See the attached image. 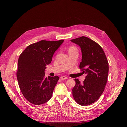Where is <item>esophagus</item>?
<instances>
[{
    "mask_svg": "<svg viewBox=\"0 0 127 127\" xmlns=\"http://www.w3.org/2000/svg\"><path fill=\"white\" fill-rule=\"evenodd\" d=\"M60 79L62 80H66L68 79V78H67V77H65V76H62V77H60Z\"/></svg>",
    "mask_w": 127,
    "mask_h": 127,
    "instance_id": "obj_1",
    "label": "esophagus"
}]
</instances>
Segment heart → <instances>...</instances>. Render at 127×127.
<instances>
[{
    "instance_id": "heart-1",
    "label": "heart",
    "mask_w": 127,
    "mask_h": 127,
    "mask_svg": "<svg viewBox=\"0 0 127 127\" xmlns=\"http://www.w3.org/2000/svg\"><path fill=\"white\" fill-rule=\"evenodd\" d=\"M76 49V48H75V47H74V46H70V47H69V50H72V49Z\"/></svg>"
}]
</instances>
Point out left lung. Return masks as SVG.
Listing matches in <instances>:
<instances>
[{
    "label": "left lung",
    "mask_w": 127,
    "mask_h": 127,
    "mask_svg": "<svg viewBox=\"0 0 127 127\" xmlns=\"http://www.w3.org/2000/svg\"><path fill=\"white\" fill-rule=\"evenodd\" d=\"M80 46L82 53L80 69L87 74L83 83L75 79L73 88L74 99L81 106L92 104L104 91L109 71V64L103 48L95 41L82 36L71 40Z\"/></svg>",
    "instance_id": "obj_1"
}]
</instances>
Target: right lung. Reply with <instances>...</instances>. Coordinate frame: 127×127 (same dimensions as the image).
<instances>
[{"instance_id":"right-lung-1","label":"right lung","mask_w":127,"mask_h":127,"mask_svg":"<svg viewBox=\"0 0 127 127\" xmlns=\"http://www.w3.org/2000/svg\"><path fill=\"white\" fill-rule=\"evenodd\" d=\"M63 41L41 40L29 45L19 57L16 73L18 85L24 97L33 105L44 104L52 97L59 78H46L44 71Z\"/></svg>"}]
</instances>
